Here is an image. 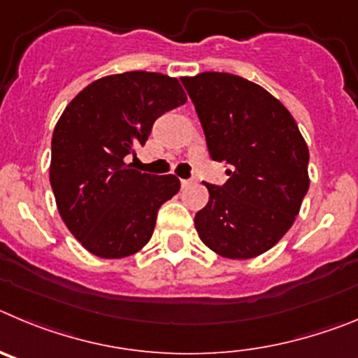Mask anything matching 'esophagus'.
<instances>
[{
  "label": "esophagus",
  "mask_w": 358,
  "mask_h": 358,
  "mask_svg": "<svg viewBox=\"0 0 358 358\" xmlns=\"http://www.w3.org/2000/svg\"><path fill=\"white\" fill-rule=\"evenodd\" d=\"M180 183H182V187H189L191 183H194V180H180Z\"/></svg>",
  "instance_id": "1"
}]
</instances>
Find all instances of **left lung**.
<instances>
[{"label": "left lung", "mask_w": 358, "mask_h": 358, "mask_svg": "<svg viewBox=\"0 0 358 358\" xmlns=\"http://www.w3.org/2000/svg\"><path fill=\"white\" fill-rule=\"evenodd\" d=\"M212 160L227 162L223 185L196 214L205 246L227 259L271 250L294 223L308 191V148L291 112L257 83L230 73L182 78Z\"/></svg>", "instance_id": "left-lung-1"}]
</instances>
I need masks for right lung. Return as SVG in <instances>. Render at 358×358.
Listing matches in <instances>:
<instances>
[{"mask_svg": "<svg viewBox=\"0 0 358 358\" xmlns=\"http://www.w3.org/2000/svg\"><path fill=\"white\" fill-rule=\"evenodd\" d=\"M185 101L176 78L128 71L87 85L62 112L51 139V189L66 227L92 255L123 259L151 239L180 180L135 171L124 157Z\"/></svg>", "mask_w": 358, "mask_h": 358, "instance_id": "add662e5", "label": "right lung"}]
</instances>
